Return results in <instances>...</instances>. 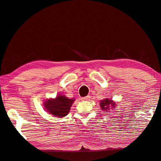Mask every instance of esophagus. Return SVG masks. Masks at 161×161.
Listing matches in <instances>:
<instances>
[{
	"mask_svg": "<svg viewBox=\"0 0 161 161\" xmlns=\"http://www.w3.org/2000/svg\"><path fill=\"white\" fill-rule=\"evenodd\" d=\"M89 99H90L89 96H86V97L81 98V100H82V101H88V100H89Z\"/></svg>",
	"mask_w": 161,
	"mask_h": 161,
	"instance_id": "obj_1",
	"label": "esophagus"
}]
</instances>
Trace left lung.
<instances>
[{"label": "left lung", "mask_w": 161, "mask_h": 161, "mask_svg": "<svg viewBox=\"0 0 161 161\" xmlns=\"http://www.w3.org/2000/svg\"><path fill=\"white\" fill-rule=\"evenodd\" d=\"M117 106L116 103L112 100V98H104L103 100L100 101V107L102 110L106 111V113L108 112V110L110 109H114Z\"/></svg>", "instance_id": "1"}]
</instances>
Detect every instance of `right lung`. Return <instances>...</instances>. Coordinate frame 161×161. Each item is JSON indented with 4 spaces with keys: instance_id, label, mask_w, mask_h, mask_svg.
<instances>
[{
    "instance_id": "right-lung-1",
    "label": "right lung",
    "mask_w": 161,
    "mask_h": 161,
    "mask_svg": "<svg viewBox=\"0 0 161 161\" xmlns=\"http://www.w3.org/2000/svg\"><path fill=\"white\" fill-rule=\"evenodd\" d=\"M75 98H68L65 95L58 94L54 98H48L43 102L46 110L57 118H63L68 115Z\"/></svg>"
}]
</instances>
